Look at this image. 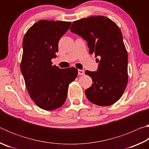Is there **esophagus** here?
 Instances as JSON below:
<instances>
[{
    "mask_svg": "<svg viewBox=\"0 0 149 149\" xmlns=\"http://www.w3.org/2000/svg\"><path fill=\"white\" fill-rule=\"evenodd\" d=\"M85 74V71L84 70H78V74L81 75H84Z\"/></svg>",
    "mask_w": 149,
    "mask_h": 149,
    "instance_id": "34e87169",
    "label": "esophagus"
}]
</instances>
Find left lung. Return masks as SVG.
I'll return each mask as SVG.
<instances>
[{"label": "left lung", "mask_w": 149, "mask_h": 149, "mask_svg": "<svg viewBox=\"0 0 149 149\" xmlns=\"http://www.w3.org/2000/svg\"><path fill=\"white\" fill-rule=\"evenodd\" d=\"M70 29L87 41L91 54L100 58L97 71H85L93 83L85 91L88 100L102 107L114 104L128 79L127 53L120 28L107 17L92 16L74 22Z\"/></svg>", "instance_id": "1"}]
</instances>
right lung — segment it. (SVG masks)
Returning a JSON list of instances; mask_svg holds the SVG:
<instances>
[{
  "mask_svg": "<svg viewBox=\"0 0 149 149\" xmlns=\"http://www.w3.org/2000/svg\"><path fill=\"white\" fill-rule=\"evenodd\" d=\"M71 22L40 20L30 27L23 39L20 68L31 99L39 108L52 110L62 107L70 83L77 75L74 67L52 65L60 38Z\"/></svg>",
  "mask_w": 149,
  "mask_h": 149,
  "instance_id": "add662e5",
  "label": "right lung"
}]
</instances>
